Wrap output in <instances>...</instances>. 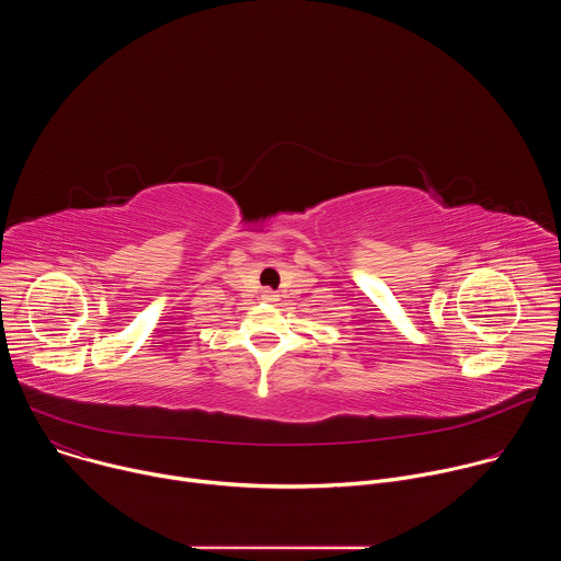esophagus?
Wrapping results in <instances>:
<instances>
[{"label": "esophagus", "instance_id": "obj_1", "mask_svg": "<svg viewBox=\"0 0 561 561\" xmlns=\"http://www.w3.org/2000/svg\"><path fill=\"white\" fill-rule=\"evenodd\" d=\"M264 299H268V301H275L279 295L277 293H273V290H264V295H262Z\"/></svg>", "mask_w": 561, "mask_h": 561}]
</instances>
